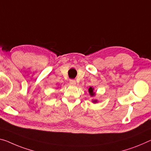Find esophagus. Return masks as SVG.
<instances>
[{"label":"esophagus","mask_w":151,"mask_h":151,"mask_svg":"<svg viewBox=\"0 0 151 151\" xmlns=\"http://www.w3.org/2000/svg\"><path fill=\"white\" fill-rule=\"evenodd\" d=\"M69 83H71V84H76V82L75 80H73V79H71V80H69Z\"/></svg>","instance_id":"34e87169"}]
</instances>
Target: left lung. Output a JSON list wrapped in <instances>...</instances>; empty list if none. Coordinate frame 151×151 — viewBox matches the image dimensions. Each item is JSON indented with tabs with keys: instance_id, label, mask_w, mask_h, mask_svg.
Masks as SVG:
<instances>
[{
	"instance_id": "left-lung-1",
	"label": "left lung",
	"mask_w": 151,
	"mask_h": 151,
	"mask_svg": "<svg viewBox=\"0 0 151 151\" xmlns=\"http://www.w3.org/2000/svg\"><path fill=\"white\" fill-rule=\"evenodd\" d=\"M88 90H89V92H90V95H92V96H94V93L93 92V88H92V87H90ZM94 102H96V101H94Z\"/></svg>"
}]
</instances>
